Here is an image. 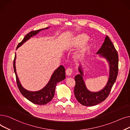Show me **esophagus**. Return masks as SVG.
<instances>
[{
  "label": "esophagus",
  "mask_w": 130,
  "mask_h": 130,
  "mask_svg": "<svg viewBox=\"0 0 130 130\" xmlns=\"http://www.w3.org/2000/svg\"><path fill=\"white\" fill-rule=\"evenodd\" d=\"M72 69H71V68H68L66 70V75L67 76H71V75L72 73Z\"/></svg>",
  "instance_id": "1"
}]
</instances>
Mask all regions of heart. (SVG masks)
Masks as SVG:
<instances>
[{
    "mask_svg": "<svg viewBox=\"0 0 130 130\" xmlns=\"http://www.w3.org/2000/svg\"><path fill=\"white\" fill-rule=\"evenodd\" d=\"M87 39V35L80 33L72 36L68 40L66 45V50L68 52H70L78 47L74 55V59L76 61L83 59L88 54L90 48V43Z\"/></svg>",
    "mask_w": 130,
    "mask_h": 130,
    "instance_id": "1",
    "label": "heart"
}]
</instances>
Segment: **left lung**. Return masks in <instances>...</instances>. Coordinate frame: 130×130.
<instances>
[{"label": "left lung", "instance_id": "1", "mask_svg": "<svg viewBox=\"0 0 130 130\" xmlns=\"http://www.w3.org/2000/svg\"><path fill=\"white\" fill-rule=\"evenodd\" d=\"M96 54L98 57L106 60L109 66V77L105 87L98 91L89 90L84 80V73L82 66H79V75L75 77L76 85L74 94L77 101L84 106H95L106 100L112 89L118 74V53L109 37L106 36L101 47Z\"/></svg>", "mask_w": 130, "mask_h": 130}]
</instances>
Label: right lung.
<instances>
[{
	"instance_id": "right-lung-1",
	"label": "right lung",
	"mask_w": 130,
	"mask_h": 130,
	"mask_svg": "<svg viewBox=\"0 0 130 130\" xmlns=\"http://www.w3.org/2000/svg\"><path fill=\"white\" fill-rule=\"evenodd\" d=\"M50 28L47 27L45 28H42L39 30L32 31L28 33L24 37L23 40L21 43H20L17 45V49L22 45L25 42L29 40L33 36L38 34L41 30L44 29H47ZM16 54L15 53V57L14 60V70L16 75V82L17 84L18 88L19 89L21 94L25 97L26 99L32 103L37 104V105H45L50 102L54 97V92L57 84L60 82L62 81L66 78L65 69L63 66H60L58 68L55 70L52 75L50 80H49L47 84L44 87H43L41 90L38 91H29L24 88L22 85L19 78L17 76L16 69Z\"/></svg>"
}]
</instances>
